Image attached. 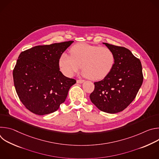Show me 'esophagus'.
I'll list each match as a JSON object with an SVG mask.
<instances>
[{
  "mask_svg": "<svg viewBox=\"0 0 159 159\" xmlns=\"http://www.w3.org/2000/svg\"><path fill=\"white\" fill-rule=\"evenodd\" d=\"M84 81H85L84 80H82V79H78V80H77V82L78 84H82V83H83Z\"/></svg>",
  "mask_w": 159,
  "mask_h": 159,
  "instance_id": "1",
  "label": "esophagus"
}]
</instances>
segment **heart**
Segmentation results:
<instances>
[{"mask_svg":"<svg viewBox=\"0 0 159 159\" xmlns=\"http://www.w3.org/2000/svg\"><path fill=\"white\" fill-rule=\"evenodd\" d=\"M70 55H61L59 66L61 72L67 77H72L81 67L82 75L91 80H101L106 77L112 69L115 63L113 52L107 47L86 43L73 46Z\"/></svg>","mask_w":159,"mask_h":159,"instance_id":"obj_1","label":"heart"}]
</instances>
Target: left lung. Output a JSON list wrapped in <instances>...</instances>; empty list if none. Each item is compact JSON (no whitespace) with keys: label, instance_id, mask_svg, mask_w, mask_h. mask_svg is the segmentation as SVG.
Segmentation results:
<instances>
[{"label":"left lung","instance_id":"left-lung-1","mask_svg":"<svg viewBox=\"0 0 159 159\" xmlns=\"http://www.w3.org/2000/svg\"><path fill=\"white\" fill-rule=\"evenodd\" d=\"M115 56V63L103 80L94 82L91 102L101 111L114 114L123 111L134 100L142 85L140 60L128 49L103 43Z\"/></svg>","mask_w":159,"mask_h":159}]
</instances>
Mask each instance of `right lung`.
Returning a JSON list of instances; mask_svg holds the SVG:
<instances>
[{
    "mask_svg": "<svg viewBox=\"0 0 159 159\" xmlns=\"http://www.w3.org/2000/svg\"><path fill=\"white\" fill-rule=\"evenodd\" d=\"M74 41L36 46L20 53L13 70L16 93L31 112L44 115L56 111L76 83L60 71L61 55Z\"/></svg>",
    "mask_w": 159,
    "mask_h": 159,
    "instance_id": "right-lung-1",
    "label": "right lung"
}]
</instances>
